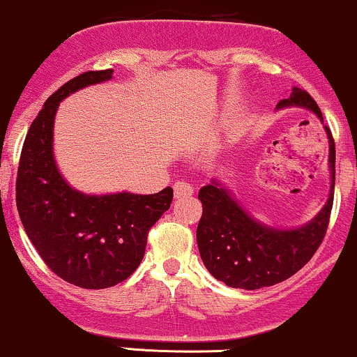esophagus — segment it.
I'll return each instance as SVG.
<instances>
[{
  "label": "esophagus",
  "instance_id": "obj_1",
  "mask_svg": "<svg viewBox=\"0 0 357 357\" xmlns=\"http://www.w3.org/2000/svg\"><path fill=\"white\" fill-rule=\"evenodd\" d=\"M192 194H194V188H192L190 183L183 182V180H177L174 183L175 199H183V197H190Z\"/></svg>",
  "mask_w": 357,
  "mask_h": 357
}]
</instances>
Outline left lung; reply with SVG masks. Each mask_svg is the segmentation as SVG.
I'll use <instances>...</instances> for the list:
<instances>
[{"mask_svg": "<svg viewBox=\"0 0 357 357\" xmlns=\"http://www.w3.org/2000/svg\"><path fill=\"white\" fill-rule=\"evenodd\" d=\"M292 105L309 108L322 120L319 107L305 90L292 88L291 96L280 100L278 108ZM326 132L329 137L333 185L328 204L303 227H266L255 222L217 182L200 188L202 217L197 225V244L205 267L217 280L230 287L254 291L282 282L311 261L326 237L334 200L336 146L328 127Z\"/></svg>", "mask_w": 357, "mask_h": 357, "instance_id": "obj_1", "label": "left lung"}]
</instances>
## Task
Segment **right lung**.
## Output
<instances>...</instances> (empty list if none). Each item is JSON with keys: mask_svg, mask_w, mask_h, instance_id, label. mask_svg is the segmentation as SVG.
Listing matches in <instances>:
<instances>
[{"mask_svg": "<svg viewBox=\"0 0 357 357\" xmlns=\"http://www.w3.org/2000/svg\"><path fill=\"white\" fill-rule=\"evenodd\" d=\"M112 73L85 71L46 100L24 138L16 177V207L29 241L58 278L83 289H107L130 278L145 255L149 230L174 199L172 187L152 195H85L56 169L52 142L58 105Z\"/></svg>", "mask_w": 357, "mask_h": 357, "instance_id": "obj_1", "label": "right lung"}]
</instances>
